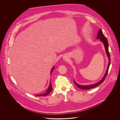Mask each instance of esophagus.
<instances>
[{
    "label": "esophagus",
    "mask_w": 120,
    "mask_h": 120,
    "mask_svg": "<svg viewBox=\"0 0 120 120\" xmlns=\"http://www.w3.org/2000/svg\"><path fill=\"white\" fill-rule=\"evenodd\" d=\"M66 59H67V58H64V59H65V60H67Z\"/></svg>",
    "instance_id": "34e87169"
}]
</instances>
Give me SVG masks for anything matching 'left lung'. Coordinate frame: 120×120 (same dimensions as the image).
Masks as SVG:
<instances>
[{
	"instance_id": "1",
	"label": "left lung",
	"mask_w": 120,
	"mask_h": 120,
	"mask_svg": "<svg viewBox=\"0 0 120 120\" xmlns=\"http://www.w3.org/2000/svg\"><path fill=\"white\" fill-rule=\"evenodd\" d=\"M97 39H99L101 40V41H102L105 48V50H106V53L107 54V56L109 58V64H108V68L107 69L106 72L105 73V74L104 75V76L103 77L102 79L99 81V82L94 84V85H89V86H81V85H79V84H78L77 83H76L75 82V81L74 80V82L75 83V84L76 85V86L81 89L83 90H89V89H90L93 88H95L98 86H99V85H100L101 83H102L104 81V80H105L107 74L108 73V71H109V65L110 64V53L109 52V44H108V40L107 39V38H106V37L104 35V34H103L102 31L101 29L99 30V31L98 32V34L97 35Z\"/></svg>"
}]
</instances>
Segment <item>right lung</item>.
Wrapping results in <instances>:
<instances>
[{"label": "right lung", "instance_id": "add662e5", "mask_svg": "<svg viewBox=\"0 0 120 120\" xmlns=\"http://www.w3.org/2000/svg\"><path fill=\"white\" fill-rule=\"evenodd\" d=\"M54 67L52 68L51 70V74H52V71L54 69ZM52 87L51 84V81H50V85H49V88L48 89V90L46 91V92L44 93V94H40V95H35V96H46L47 95H48L52 90Z\"/></svg>", "mask_w": 120, "mask_h": 120}]
</instances>
